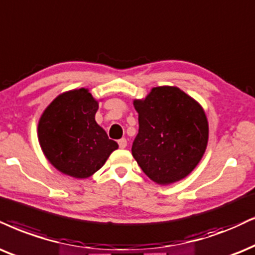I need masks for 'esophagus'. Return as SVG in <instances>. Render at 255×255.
<instances>
[{
  "instance_id": "esophagus-1",
  "label": "esophagus",
  "mask_w": 255,
  "mask_h": 255,
  "mask_svg": "<svg viewBox=\"0 0 255 255\" xmlns=\"http://www.w3.org/2000/svg\"><path fill=\"white\" fill-rule=\"evenodd\" d=\"M118 143H119V146H120V148H126V147H127V140H126L125 137L124 138H120V140L118 141Z\"/></svg>"
}]
</instances>
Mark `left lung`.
I'll list each match as a JSON object with an SVG mask.
<instances>
[{
	"instance_id": "8db88e82",
	"label": "left lung",
	"mask_w": 255,
	"mask_h": 255,
	"mask_svg": "<svg viewBox=\"0 0 255 255\" xmlns=\"http://www.w3.org/2000/svg\"><path fill=\"white\" fill-rule=\"evenodd\" d=\"M138 133L131 154L143 173L159 185L186 178L204 155L208 122L198 102L178 87H155L134 100Z\"/></svg>"
}]
</instances>
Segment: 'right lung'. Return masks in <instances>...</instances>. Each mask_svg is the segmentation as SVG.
I'll use <instances>...</instances> for the list:
<instances>
[{
    "label": "right lung",
    "instance_id": "1",
    "mask_svg": "<svg viewBox=\"0 0 255 255\" xmlns=\"http://www.w3.org/2000/svg\"><path fill=\"white\" fill-rule=\"evenodd\" d=\"M99 104L80 88L60 94L38 121L40 146L48 161L61 173L86 179L101 168L119 144L96 124Z\"/></svg>",
    "mask_w": 255,
    "mask_h": 255
}]
</instances>
